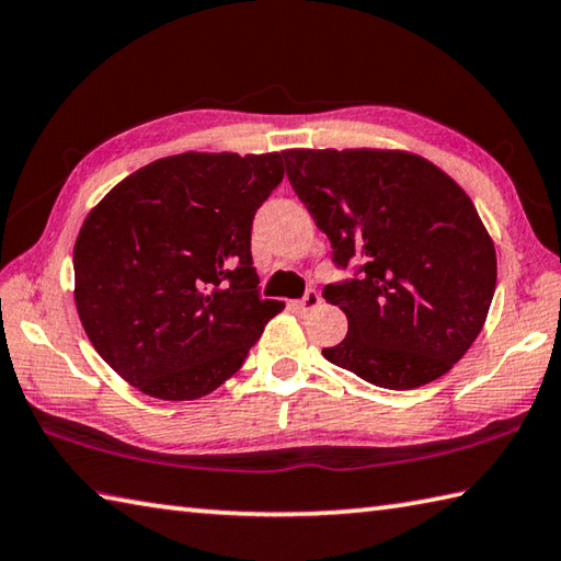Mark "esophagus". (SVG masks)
I'll return each instance as SVG.
<instances>
[{
  "mask_svg": "<svg viewBox=\"0 0 561 561\" xmlns=\"http://www.w3.org/2000/svg\"><path fill=\"white\" fill-rule=\"evenodd\" d=\"M320 302H322L320 293H317V290H308V293L302 295L300 300H295L293 305H295V308H298V310H302V312H310V310H314Z\"/></svg>",
  "mask_w": 561,
  "mask_h": 561,
  "instance_id": "34e87169",
  "label": "esophagus"
}]
</instances>
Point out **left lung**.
Here are the masks:
<instances>
[{
  "label": "left lung",
  "mask_w": 561,
  "mask_h": 561,
  "mask_svg": "<svg viewBox=\"0 0 561 561\" xmlns=\"http://www.w3.org/2000/svg\"><path fill=\"white\" fill-rule=\"evenodd\" d=\"M295 193L334 261L362 276L327 285L348 320L327 362L368 383L410 390L445 376L483 330L495 247L463 187L400 149L280 151Z\"/></svg>",
  "instance_id": "8db88e82"
}]
</instances>
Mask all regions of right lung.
Returning a JSON list of instances; mask_svg holds the SVG:
<instances>
[{
	"mask_svg": "<svg viewBox=\"0 0 561 561\" xmlns=\"http://www.w3.org/2000/svg\"><path fill=\"white\" fill-rule=\"evenodd\" d=\"M280 153L187 151L116 183L72 249L92 346L141 393L181 403L234 376L285 302L259 298L251 221Z\"/></svg>",
	"mask_w": 561,
	"mask_h": 561,
	"instance_id": "obj_1",
	"label": "right lung"
}]
</instances>
